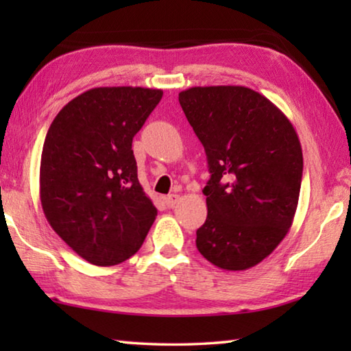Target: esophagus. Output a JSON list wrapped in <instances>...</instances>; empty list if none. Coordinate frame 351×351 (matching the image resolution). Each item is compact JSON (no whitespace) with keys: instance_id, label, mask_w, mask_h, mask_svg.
Instances as JSON below:
<instances>
[{"instance_id":"1","label":"esophagus","mask_w":351,"mask_h":351,"mask_svg":"<svg viewBox=\"0 0 351 351\" xmlns=\"http://www.w3.org/2000/svg\"><path fill=\"white\" fill-rule=\"evenodd\" d=\"M178 201H180V195H176V193H171V195H169L167 198H165V204H167L169 207H173Z\"/></svg>"}]
</instances>
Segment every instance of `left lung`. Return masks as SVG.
<instances>
[{"instance_id": "8db88e82", "label": "left lung", "mask_w": 351, "mask_h": 351, "mask_svg": "<svg viewBox=\"0 0 351 351\" xmlns=\"http://www.w3.org/2000/svg\"><path fill=\"white\" fill-rule=\"evenodd\" d=\"M180 104L210 171L198 251L221 269L252 268L293 224L304 171L295 130L271 100L246 86L189 88Z\"/></svg>"}]
</instances>
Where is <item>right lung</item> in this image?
I'll list each match as a JSON object with an SVG mask.
<instances>
[{
	"label": "right lung",
	"instance_id": "right-lung-1",
	"mask_svg": "<svg viewBox=\"0 0 351 351\" xmlns=\"http://www.w3.org/2000/svg\"><path fill=\"white\" fill-rule=\"evenodd\" d=\"M162 97L141 86L93 88L47 130L40 199L57 235L90 263L112 266L139 251L158 215L138 180L134 134Z\"/></svg>",
	"mask_w": 351,
	"mask_h": 351
}]
</instances>
